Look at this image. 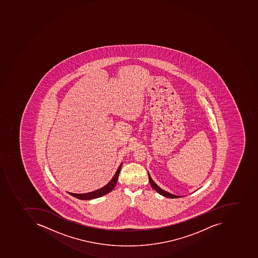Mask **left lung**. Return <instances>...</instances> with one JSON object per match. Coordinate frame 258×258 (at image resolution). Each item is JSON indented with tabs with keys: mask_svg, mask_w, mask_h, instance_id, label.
I'll return each instance as SVG.
<instances>
[{
	"mask_svg": "<svg viewBox=\"0 0 258 258\" xmlns=\"http://www.w3.org/2000/svg\"><path fill=\"white\" fill-rule=\"evenodd\" d=\"M149 174V182H150V185L152 186V187L156 191L158 192L159 194L162 195V196H164V197L169 198V199H175V198H179L180 196H175V195L170 194L168 192L165 191V190H162L161 188L157 186V184L155 183L154 181L151 178L150 175Z\"/></svg>",
	"mask_w": 258,
	"mask_h": 258,
	"instance_id": "obj_1",
	"label": "left lung"
}]
</instances>
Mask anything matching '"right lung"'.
I'll return each mask as SVG.
<instances>
[{
  "mask_svg": "<svg viewBox=\"0 0 258 258\" xmlns=\"http://www.w3.org/2000/svg\"><path fill=\"white\" fill-rule=\"evenodd\" d=\"M121 165H122V163L119 166L118 169L117 170L116 173L113 175V179L109 181L107 184L105 185L103 187L100 188L98 190H94V191L85 193V194H75V193H70V192H68V193H69L71 196H74V197L77 198L79 200H93V199H96V198L101 197V196L108 194L109 192L113 190V188L116 186V184H117V179H118L119 173H120Z\"/></svg>",
  "mask_w": 258,
  "mask_h": 258,
  "instance_id": "add662e5",
  "label": "right lung"
}]
</instances>
